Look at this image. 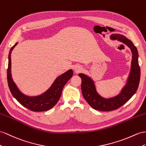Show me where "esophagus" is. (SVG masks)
I'll return each mask as SVG.
<instances>
[{
  "instance_id": "34e87169",
  "label": "esophagus",
  "mask_w": 146,
  "mask_h": 146,
  "mask_svg": "<svg viewBox=\"0 0 146 146\" xmlns=\"http://www.w3.org/2000/svg\"><path fill=\"white\" fill-rule=\"evenodd\" d=\"M75 70L76 71H80L81 70V68H80V67H75Z\"/></svg>"
}]
</instances>
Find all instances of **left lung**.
I'll return each mask as SVG.
<instances>
[{"label":"left lung","mask_w":146,"mask_h":146,"mask_svg":"<svg viewBox=\"0 0 146 146\" xmlns=\"http://www.w3.org/2000/svg\"><path fill=\"white\" fill-rule=\"evenodd\" d=\"M110 38L118 40L128 46L132 52V61L131 72L125 86L119 94L110 99H105L100 96L96 91L94 81L91 78L80 73L78 75L81 78V91L83 98L91 107L100 111H112L118 109L128 101L135 94L139 86L141 70L138 62V52L137 48L133 42L124 36L119 34H113Z\"/></svg>","instance_id":"1"}]
</instances>
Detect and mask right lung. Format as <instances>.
Returning a JSON list of instances; mask_svg holds the SVG:
<instances>
[{"instance_id":"add662e5","label":"right lung","mask_w":146,"mask_h":146,"mask_svg":"<svg viewBox=\"0 0 146 146\" xmlns=\"http://www.w3.org/2000/svg\"><path fill=\"white\" fill-rule=\"evenodd\" d=\"M17 42L10 48L9 55V64L7 68V81L11 93L19 103L28 109L33 111H47L54 107L61 97L62 89L65 84L73 76L72 70L67 71L55 80L51 87L42 95L29 97L20 92L13 82L11 74V53Z\"/></svg>"}]
</instances>
